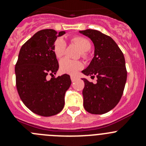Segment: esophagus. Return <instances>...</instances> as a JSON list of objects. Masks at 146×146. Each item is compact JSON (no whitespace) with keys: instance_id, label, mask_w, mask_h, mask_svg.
Returning <instances> with one entry per match:
<instances>
[{"instance_id":"obj_1","label":"esophagus","mask_w":146,"mask_h":146,"mask_svg":"<svg viewBox=\"0 0 146 146\" xmlns=\"http://www.w3.org/2000/svg\"><path fill=\"white\" fill-rule=\"evenodd\" d=\"M77 79V77H74V76H71V80H72V82H74V81H75Z\"/></svg>"}]
</instances>
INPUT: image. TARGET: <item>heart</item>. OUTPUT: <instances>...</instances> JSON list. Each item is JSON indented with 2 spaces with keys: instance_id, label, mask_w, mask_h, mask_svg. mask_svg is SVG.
Masks as SVG:
<instances>
[{
  "instance_id": "1",
  "label": "heart",
  "mask_w": 146,
  "mask_h": 146,
  "mask_svg": "<svg viewBox=\"0 0 146 146\" xmlns=\"http://www.w3.org/2000/svg\"><path fill=\"white\" fill-rule=\"evenodd\" d=\"M71 42L74 43L82 50V58H87V52L91 47V44L88 39L85 37L76 36L71 38ZM66 44L64 39L58 38L55 40L53 44V52L58 58H60L65 54ZM82 67V64L78 60H70L69 58H64L60 61V70L63 73L69 74H76L77 71Z\"/></svg>"
}]
</instances>
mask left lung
I'll return each mask as SVG.
<instances>
[{
    "label": "left lung",
    "instance_id": "obj_1",
    "mask_svg": "<svg viewBox=\"0 0 146 146\" xmlns=\"http://www.w3.org/2000/svg\"><path fill=\"white\" fill-rule=\"evenodd\" d=\"M80 33L91 38L95 47L94 58L82 72L97 79L95 84L82 79L83 106L91 114H104L116 106L123 95L127 77L124 56L109 36L92 29Z\"/></svg>",
    "mask_w": 146,
    "mask_h": 146
}]
</instances>
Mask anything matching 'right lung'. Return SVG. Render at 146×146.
<instances>
[{
	"instance_id": "add662e5",
	"label": "right lung",
	"mask_w": 146,
	"mask_h": 146,
	"mask_svg": "<svg viewBox=\"0 0 146 146\" xmlns=\"http://www.w3.org/2000/svg\"><path fill=\"white\" fill-rule=\"evenodd\" d=\"M64 33L52 29L36 33L22 46L15 65L19 96L30 110L41 116H52L61 111L64 95L72 83L66 74L54 77L59 65L53 44ZM49 75L52 77L50 80Z\"/></svg>"
}]
</instances>
